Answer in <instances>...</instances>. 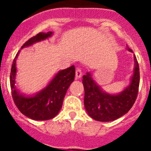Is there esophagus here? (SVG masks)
<instances>
[{"mask_svg": "<svg viewBox=\"0 0 151 151\" xmlns=\"http://www.w3.org/2000/svg\"><path fill=\"white\" fill-rule=\"evenodd\" d=\"M82 69H80V68H77L76 71V78L78 79V78H80L82 77Z\"/></svg>", "mask_w": 151, "mask_h": 151, "instance_id": "34e87169", "label": "esophagus"}]
</instances>
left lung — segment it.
I'll list each match as a JSON object with an SVG mask.
<instances>
[{
  "label": "left lung",
  "mask_w": 151,
  "mask_h": 151,
  "mask_svg": "<svg viewBox=\"0 0 151 151\" xmlns=\"http://www.w3.org/2000/svg\"><path fill=\"white\" fill-rule=\"evenodd\" d=\"M130 52H132L129 49ZM134 73L129 86L118 94L106 93L94 81L90 73L82 77L85 88V110L88 115L97 121L110 122L125 115L132 107L138 93L140 73L138 63L134 56Z\"/></svg>",
  "instance_id": "8db88e82"
}]
</instances>
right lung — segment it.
Here are the masks:
<instances>
[{
  "instance_id": "obj_1",
  "label": "right lung",
  "mask_w": 151,
  "mask_h": 151,
  "mask_svg": "<svg viewBox=\"0 0 151 151\" xmlns=\"http://www.w3.org/2000/svg\"><path fill=\"white\" fill-rule=\"evenodd\" d=\"M52 34V32L38 33L28 40L21 49L47 39ZM19 53V51L13 61L10 76L12 97L16 106L23 115L34 120H48L53 119L60 110L67 89L74 81L76 75L75 66H72L59 71L45 88L35 95L26 97L17 91L15 85L17 73L16 60Z\"/></svg>"
}]
</instances>
